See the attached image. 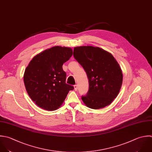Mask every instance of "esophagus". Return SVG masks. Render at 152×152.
<instances>
[{"label":"esophagus","mask_w":152,"mask_h":152,"mask_svg":"<svg viewBox=\"0 0 152 152\" xmlns=\"http://www.w3.org/2000/svg\"><path fill=\"white\" fill-rule=\"evenodd\" d=\"M74 88H75V90L76 91H77V89H78L77 85H74Z\"/></svg>","instance_id":"34e87169"}]
</instances>
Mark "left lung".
<instances>
[{"label":"left lung","instance_id":"8db88e82","mask_svg":"<svg viewBox=\"0 0 152 152\" xmlns=\"http://www.w3.org/2000/svg\"><path fill=\"white\" fill-rule=\"evenodd\" d=\"M73 56L89 79L88 92L82 96L85 104L95 110L110 105L117 96L123 77L113 56L99 47L81 46L75 47Z\"/></svg>","mask_w":152,"mask_h":152}]
</instances>
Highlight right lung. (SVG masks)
Here are the masks:
<instances>
[{"label": "right lung", "mask_w": 152, "mask_h": 152, "mask_svg": "<svg viewBox=\"0 0 152 152\" xmlns=\"http://www.w3.org/2000/svg\"><path fill=\"white\" fill-rule=\"evenodd\" d=\"M72 54L69 47L55 46L35 56L26 68L23 75L26 90L40 108L57 110L74 89L66 83V73L62 67Z\"/></svg>", "instance_id": "right-lung-1"}]
</instances>
